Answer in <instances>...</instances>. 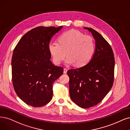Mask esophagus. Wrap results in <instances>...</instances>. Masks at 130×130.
Here are the masks:
<instances>
[{
  "instance_id": "esophagus-1",
  "label": "esophagus",
  "mask_w": 130,
  "mask_h": 130,
  "mask_svg": "<svg viewBox=\"0 0 130 130\" xmlns=\"http://www.w3.org/2000/svg\"><path fill=\"white\" fill-rule=\"evenodd\" d=\"M67 71H68V69H67V68H64L63 69V73L66 74L67 72Z\"/></svg>"
}]
</instances>
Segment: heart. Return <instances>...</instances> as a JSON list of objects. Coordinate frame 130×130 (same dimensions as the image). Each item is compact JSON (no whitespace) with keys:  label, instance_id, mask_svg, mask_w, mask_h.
I'll return each instance as SVG.
<instances>
[{"label":"heart","instance_id":"heart-1","mask_svg":"<svg viewBox=\"0 0 130 130\" xmlns=\"http://www.w3.org/2000/svg\"><path fill=\"white\" fill-rule=\"evenodd\" d=\"M48 50L55 64H60L67 53L66 65L75 63L77 67H83L92 59L95 43L91 36L72 30L62 33L58 37V43L50 42Z\"/></svg>","mask_w":130,"mask_h":130}]
</instances>
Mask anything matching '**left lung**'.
Listing matches in <instances>:
<instances>
[{"instance_id":"8db88e82","label":"left lung","mask_w":130,"mask_h":130,"mask_svg":"<svg viewBox=\"0 0 130 130\" xmlns=\"http://www.w3.org/2000/svg\"><path fill=\"white\" fill-rule=\"evenodd\" d=\"M87 29L95 40L94 53L85 66L67 71L69 77V94L75 104L89 108L100 102L111 89L115 59L110 45L92 28Z\"/></svg>"}]
</instances>
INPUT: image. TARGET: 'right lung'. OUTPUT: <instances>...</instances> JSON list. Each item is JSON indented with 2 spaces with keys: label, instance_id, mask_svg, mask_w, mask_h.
<instances>
[{
  "label": "right lung",
  "instance_id": "obj_1",
  "mask_svg": "<svg viewBox=\"0 0 130 130\" xmlns=\"http://www.w3.org/2000/svg\"><path fill=\"white\" fill-rule=\"evenodd\" d=\"M62 27L34 28L20 39L13 51V85L18 96L27 105L42 107L52 98L53 84L63 69L50 60L48 45Z\"/></svg>",
  "mask_w": 130,
  "mask_h": 130
}]
</instances>
